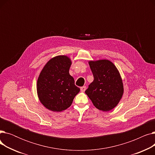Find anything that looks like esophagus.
<instances>
[{"label":"esophagus","mask_w":155,"mask_h":155,"mask_svg":"<svg viewBox=\"0 0 155 155\" xmlns=\"http://www.w3.org/2000/svg\"><path fill=\"white\" fill-rule=\"evenodd\" d=\"M80 90H81V92H84L86 90V87L85 86H84V87H82L80 88Z\"/></svg>","instance_id":"34e87169"}]
</instances>
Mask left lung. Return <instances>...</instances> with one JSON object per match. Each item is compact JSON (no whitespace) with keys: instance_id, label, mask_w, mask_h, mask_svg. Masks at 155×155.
Wrapping results in <instances>:
<instances>
[{"instance_id":"8db88e82","label":"left lung","mask_w":155,"mask_h":155,"mask_svg":"<svg viewBox=\"0 0 155 155\" xmlns=\"http://www.w3.org/2000/svg\"><path fill=\"white\" fill-rule=\"evenodd\" d=\"M94 81L85 94L94 106L104 112L116 107L124 94L123 80L119 70L108 60L89 61Z\"/></svg>"}]
</instances>
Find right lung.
<instances>
[{"label":"right lung","mask_w":155,"mask_h":155,"mask_svg":"<svg viewBox=\"0 0 155 155\" xmlns=\"http://www.w3.org/2000/svg\"><path fill=\"white\" fill-rule=\"evenodd\" d=\"M71 59L58 55L49 60L41 71L37 81V94L44 106L53 112L68 109L80 92L69 73Z\"/></svg>","instance_id":"right-lung-1"}]
</instances>
